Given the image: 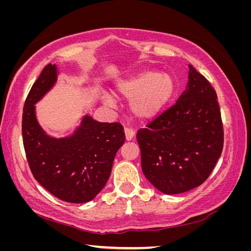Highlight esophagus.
Instances as JSON below:
<instances>
[{
  "instance_id": "1",
  "label": "esophagus",
  "mask_w": 251,
  "mask_h": 251,
  "mask_svg": "<svg viewBox=\"0 0 251 251\" xmlns=\"http://www.w3.org/2000/svg\"><path fill=\"white\" fill-rule=\"evenodd\" d=\"M125 133H126V140H132L134 135H135V131L134 128L132 127H126L125 128Z\"/></svg>"
}]
</instances>
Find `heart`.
Returning <instances> with one entry per match:
<instances>
[{"instance_id": "1", "label": "heart", "mask_w": 251, "mask_h": 251, "mask_svg": "<svg viewBox=\"0 0 251 251\" xmlns=\"http://www.w3.org/2000/svg\"><path fill=\"white\" fill-rule=\"evenodd\" d=\"M175 83L169 74L144 71L131 79L121 81L116 95L132 100L131 111L139 119H151L162 111L174 93Z\"/></svg>"}]
</instances>
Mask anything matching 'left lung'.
<instances>
[{
	"instance_id": "obj_1",
	"label": "left lung",
	"mask_w": 251,
	"mask_h": 251,
	"mask_svg": "<svg viewBox=\"0 0 251 251\" xmlns=\"http://www.w3.org/2000/svg\"><path fill=\"white\" fill-rule=\"evenodd\" d=\"M188 68V88L177 102L136 135L144 176L168 195L201 185L223 150L224 130L216 91L192 65Z\"/></svg>"
}]
</instances>
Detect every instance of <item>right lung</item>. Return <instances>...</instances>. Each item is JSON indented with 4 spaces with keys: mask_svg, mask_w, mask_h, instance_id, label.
I'll return each instance as SVG.
<instances>
[{
    "mask_svg": "<svg viewBox=\"0 0 251 251\" xmlns=\"http://www.w3.org/2000/svg\"><path fill=\"white\" fill-rule=\"evenodd\" d=\"M55 65L48 64L30 89L23 109L22 135L33 177L56 198L85 203L95 198L111 175L117 151L126 140L120 123H98L90 116L72 137L54 139L43 132L34 103L56 80Z\"/></svg>",
    "mask_w": 251,
    "mask_h": 251,
    "instance_id": "right-lung-1",
    "label": "right lung"
}]
</instances>
